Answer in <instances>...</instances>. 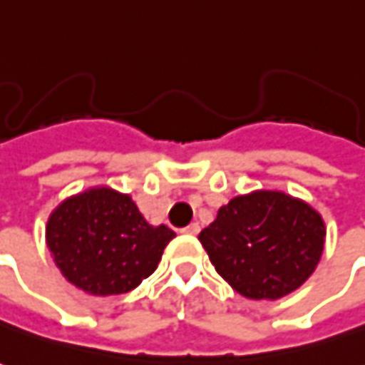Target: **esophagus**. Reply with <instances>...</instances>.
<instances>
[{"label":"esophagus","mask_w":365,"mask_h":365,"mask_svg":"<svg viewBox=\"0 0 365 365\" xmlns=\"http://www.w3.org/2000/svg\"><path fill=\"white\" fill-rule=\"evenodd\" d=\"M183 233H187V235H197L200 233V225L197 223H190V225L185 227V229H182Z\"/></svg>","instance_id":"esophagus-1"}]
</instances>
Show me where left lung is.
Here are the masks:
<instances>
[{"label":"left lung","mask_w":365,"mask_h":365,"mask_svg":"<svg viewBox=\"0 0 365 365\" xmlns=\"http://www.w3.org/2000/svg\"><path fill=\"white\" fill-rule=\"evenodd\" d=\"M324 235V221L308 203L282 191H253L219 209L200 241L239 294L274 300L314 272Z\"/></svg>","instance_id":"obj_1"}]
</instances>
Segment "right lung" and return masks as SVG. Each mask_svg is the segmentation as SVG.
Instances as JSON below:
<instances>
[{
    "instance_id": "right-lung-1",
    "label": "right lung",
    "mask_w": 365,
    "mask_h": 365,
    "mask_svg": "<svg viewBox=\"0 0 365 365\" xmlns=\"http://www.w3.org/2000/svg\"><path fill=\"white\" fill-rule=\"evenodd\" d=\"M170 227H152L130 195L96 187L63 201L47 223V245L63 277L94 297L124 294L156 271Z\"/></svg>"
}]
</instances>
